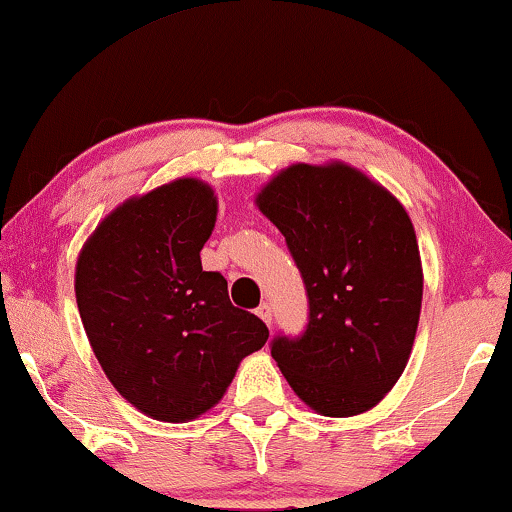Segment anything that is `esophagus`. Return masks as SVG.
I'll return each mask as SVG.
<instances>
[{
	"label": "esophagus",
	"instance_id": "obj_1",
	"mask_svg": "<svg viewBox=\"0 0 512 512\" xmlns=\"http://www.w3.org/2000/svg\"><path fill=\"white\" fill-rule=\"evenodd\" d=\"M256 315L263 320V323L270 325V320H273V308H270V304H261L256 308Z\"/></svg>",
	"mask_w": 512,
	"mask_h": 512
}]
</instances>
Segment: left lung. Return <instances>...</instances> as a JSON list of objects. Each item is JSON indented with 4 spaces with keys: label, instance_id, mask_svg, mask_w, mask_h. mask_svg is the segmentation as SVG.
<instances>
[{
    "label": "left lung",
    "instance_id": "obj_1",
    "mask_svg": "<svg viewBox=\"0 0 512 512\" xmlns=\"http://www.w3.org/2000/svg\"><path fill=\"white\" fill-rule=\"evenodd\" d=\"M256 206L285 235L311 308L306 332L270 349L289 387L327 418L375 408L406 370L422 308L406 208L344 161L282 168Z\"/></svg>",
    "mask_w": 512,
    "mask_h": 512
}]
</instances>
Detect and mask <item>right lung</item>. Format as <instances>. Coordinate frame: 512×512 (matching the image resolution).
I'll return each mask as SVG.
<instances>
[{
  "instance_id": "add662e5",
  "label": "right lung",
  "mask_w": 512,
  "mask_h": 512,
  "mask_svg": "<svg viewBox=\"0 0 512 512\" xmlns=\"http://www.w3.org/2000/svg\"><path fill=\"white\" fill-rule=\"evenodd\" d=\"M216 216L213 187L178 178L113 208L75 263L94 356L118 394L154 420L204 415L242 358L268 342L263 320L230 304L225 277L201 268Z\"/></svg>"
}]
</instances>
